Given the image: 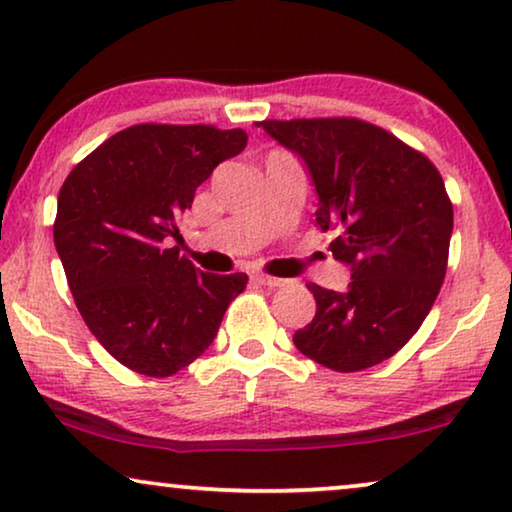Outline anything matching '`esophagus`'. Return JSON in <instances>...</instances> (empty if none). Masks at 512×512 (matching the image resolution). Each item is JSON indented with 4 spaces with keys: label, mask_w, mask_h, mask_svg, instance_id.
<instances>
[{
    "label": "esophagus",
    "mask_w": 512,
    "mask_h": 512,
    "mask_svg": "<svg viewBox=\"0 0 512 512\" xmlns=\"http://www.w3.org/2000/svg\"><path fill=\"white\" fill-rule=\"evenodd\" d=\"M254 282L263 284V286H270V289H275V286H284L286 279H282V277H270V275H263V272H258V275H254Z\"/></svg>",
    "instance_id": "1"
}]
</instances>
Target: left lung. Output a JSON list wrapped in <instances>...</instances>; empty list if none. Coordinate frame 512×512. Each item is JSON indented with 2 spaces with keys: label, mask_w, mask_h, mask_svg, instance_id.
Returning a JSON list of instances; mask_svg holds the SVG:
<instances>
[{
  "label": "left lung",
  "mask_w": 512,
  "mask_h": 512,
  "mask_svg": "<svg viewBox=\"0 0 512 512\" xmlns=\"http://www.w3.org/2000/svg\"><path fill=\"white\" fill-rule=\"evenodd\" d=\"M296 153L319 195L317 226L338 230L335 261L345 291L307 289L317 314L293 335L307 359L338 373L394 356L431 312L447 270L452 202L422 153L359 118H296L258 123Z\"/></svg>",
  "instance_id": "left-lung-1"
}]
</instances>
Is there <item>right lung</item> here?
Wrapping results in <instances>:
<instances>
[{
  "mask_svg": "<svg viewBox=\"0 0 512 512\" xmlns=\"http://www.w3.org/2000/svg\"><path fill=\"white\" fill-rule=\"evenodd\" d=\"M247 132L142 123L116 132L69 172L53 240L97 342L123 366L170 377L212 345L247 275H212L165 247L174 219Z\"/></svg>",
  "mask_w": 512,
  "mask_h": 512,
  "instance_id": "add662e5",
  "label": "right lung"
}]
</instances>
